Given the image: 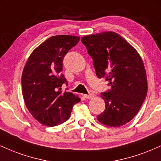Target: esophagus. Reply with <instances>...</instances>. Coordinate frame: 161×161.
I'll return each mask as SVG.
<instances>
[{
  "instance_id": "1",
  "label": "esophagus",
  "mask_w": 161,
  "mask_h": 161,
  "mask_svg": "<svg viewBox=\"0 0 161 161\" xmlns=\"http://www.w3.org/2000/svg\"><path fill=\"white\" fill-rule=\"evenodd\" d=\"M95 95L94 94H89V95H84V97L87 99H91L92 97H94Z\"/></svg>"
}]
</instances>
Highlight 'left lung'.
Masks as SVG:
<instances>
[{"label": "left lung", "mask_w": 161, "mask_h": 161, "mask_svg": "<svg viewBox=\"0 0 161 161\" xmlns=\"http://www.w3.org/2000/svg\"><path fill=\"white\" fill-rule=\"evenodd\" d=\"M81 42L93 60L97 76L105 78L111 86L101 93L105 110L97 119L108 126L125 125L138 114L147 95V76L141 57L114 32L86 36Z\"/></svg>", "instance_id": "obj_1"}]
</instances>
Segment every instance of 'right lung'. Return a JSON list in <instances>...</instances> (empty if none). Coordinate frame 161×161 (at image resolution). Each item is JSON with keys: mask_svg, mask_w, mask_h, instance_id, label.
I'll return each instance as SVG.
<instances>
[{"mask_svg": "<svg viewBox=\"0 0 161 161\" xmlns=\"http://www.w3.org/2000/svg\"><path fill=\"white\" fill-rule=\"evenodd\" d=\"M80 37L52 36L37 47L28 58L22 74L25 106L37 121L47 126L61 124L70 117L73 105L80 98L72 92H62L67 85L62 73L63 60L77 45Z\"/></svg>", "mask_w": 161, "mask_h": 161, "instance_id": "right-lung-1", "label": "right lung"}]
</instances>
